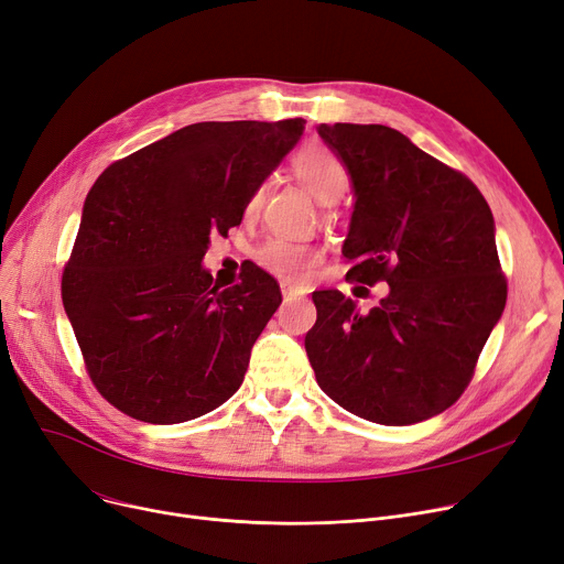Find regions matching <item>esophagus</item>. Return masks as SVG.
I'll return each instance as SVG.
<instances>
[{
  "mask_svg": "<svg viewBox=\"0 0 564 564\" xmlns=\"http://www.w3.org/2000/svg\"><path fill=\"white\" fill-rule=\"evenodd\" d=\"M281 294H283V300H292V297H300V288H294V285H290V283H281Z\"/></svg>",
  "mask_w": 564,
  "mask_h": 564,
  "instance_id": "1",
  "label": "esophagus"
}]
</instances>
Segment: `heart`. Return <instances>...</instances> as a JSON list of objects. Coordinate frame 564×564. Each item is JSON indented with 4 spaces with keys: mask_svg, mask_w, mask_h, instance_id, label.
Here are the masks:
<instances>
[{
    "mask_svg": "<svg viewBox=\"0 0 564 564\" xmlns=\"http://www.w3.org/2000/svg\"><path fill=\"white\" fill-rule=\"evenodd\" d=\"M292 171L297 175V181L319 200V203H334L338 200L349 183V175L345 164L324 145L308 143L297 155L292 158ZM267 187L260 185L249 203H247V215L253 217L260 213L264 203ZM319 253L315 247L306 242L290 240V237H270L264 245L256 251V262L274 274L276 279H283L288 283H302L311 276L313 267L317 264Z\"/></svg>",
    "mask_w": 564,
    "mask_h": 564,
    "instance_id": "obj_1",
    "label": "heart"
}]
</instances>
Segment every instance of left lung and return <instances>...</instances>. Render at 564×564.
Wrapping results in <instances>:
<instances>
[{"label": "left lung", "mask_w": 564, "mask_h": 564, "mask_svg": "<svg viewBox=\"0 0 564 564\" xmlns=\"http://www.w3.org/2000/svg\"><path fill=\"white\" fill-rule=\"evenodd\" d=\"M345 164L354 213L347 279L389 283L361 315L338 290H317L306 354L319 389L379 425L446 411L468 387L508 300L494 215L466 175L387 126H317Z\"/></svg>", "instance_id": "obj_1"}]
</instances>
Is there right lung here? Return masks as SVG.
Instances as JSON below:
<instances>
[{"instance_id":"right-lung-1","label":"right lung","mask_w":564,"mask_h":564,"mask_svg":"<svg viewBox=\"0 0 564 564\" xmlns=\"http://www.w3.org/2000/svg\"><path fill=\"white\" fill-rule=\"evenodd\" d=\"M304 126L194 123L113 162L86 194L62 297L96 389L128 416L185 423L240 389L281 290L260 267L221 288L203 256L213 232L242 224Z\"/></svg>"}]
</instances>
